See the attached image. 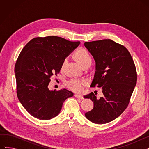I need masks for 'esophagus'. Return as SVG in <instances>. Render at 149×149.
<instances>
[{
  "instance_id": "1",
  "label": "esophagus",
  "mask_w": 149,
  "mask_h": 149,
  "mask_svg": "<svg viewBox=\"0 0 149 149\" xmlns=\"http://www.w3.org/2000/svg\"><path fill=\"white\" fill-rule=\"evenodd\" d=\"M75 97L79 98V99H83V96L81 95H79V94H75Z\"/></svg>"
}]
</instances>
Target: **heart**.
I'll use <instances>...</instances> for the list:
<instances>
[{
	"mask_svg": "<svg viewBox=\"0 0 149 149\" xmlns=\"http://www.w3.org/2000/svg\"><path fill=\"white\" fill-rule=\"evenodd\" d=\"M75 57L80 65L84 67L86 65H88L91 63V57L88 51L83 48H80L78 49L75 52ZM67 62V58H65L63 61L61 68H64ZM87 81L86 80L79 79L74 78L66 81V84L67 86L73 91L80 92L83 90L85 85L87 84Z\"/></svg>",
	"mask_w": 149,
	"mask_h": 149,
	"instance_id": "b5f03b06",
	"label": "heart"
}]
</instances>
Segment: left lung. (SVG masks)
Wrapping results in <instances>:
<instances>
[{
    "label": "left lung",
    "mask_w": 149,
    "mask_h": 149,
    "mask_svg": "<svg viewBox=\"0 0 149 149\" xmlns=\"http://www.w3.org/2000/svg\"><path fill=\"white\" fill-rule=\"evenodd\" d=\"M84 45L95 61L90 86L101 88L103 92L100 98L93 92L84 96L93 101V108L85 116L93 123H107L118 117L130 102L137 81L135 65L126 47L111 39Z\"/></svg>",
    "instance_id": "obj_1"
}]
</instances>
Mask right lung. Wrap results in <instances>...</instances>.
Here are the masks:
<instances>
[{
  "instance_id": "1",
  "label": "right lung",
  "mask_w": 149,
  "mask_h": 149,
  "mask_svg": "<svg viewBox=\"0 0 149 149\" xmlns=\"http://www.w3.org/2000/svg\"><path fill=\"white\" fill-rule=\"evenodd\" d=\"M57 36L36 37L23 48L14 68L17 95L27 112L41 120L60 113L63 104L74 93L66 89L50 91V78L60 72L61 64L80 45Z\"/></svg>"
}]
</instances>
